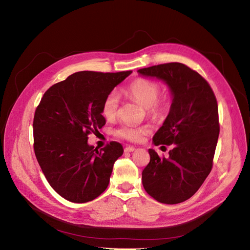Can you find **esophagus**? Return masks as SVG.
Segmentation results:
<instances>
[{"mask_svg": "<svg viewBox=\"0 0 250 250\" xmlns=\"http://www.w3.org/2000/svg\"><path fill=\"white\" fill-rule=\"evenodd\" d=\"M134 150H135V147H134V146H126V147L125 148V152H131V151H134Z\"/></svg>", "mask_w": 250, "mask_h": 250, "instance_id": "esophagus-1", "label": "esophagus"}]
</instances>
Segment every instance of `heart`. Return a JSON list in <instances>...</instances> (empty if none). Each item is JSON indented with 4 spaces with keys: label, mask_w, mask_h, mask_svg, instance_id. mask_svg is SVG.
I'll return each mask as SVG.
<instances>
[{
    "label": "heart",
    "mask_w": 250,
    "mask_h": 250,
    "mask_svg": "<svg viewBox=\"0 0 250 250\" xmlns=\"http://www.w3.org/2000/svg\"><path fill=\"white\" fill-rule=\"evenodd\" d=\"M160 94V86L146 79H137L127 86L125 95L146 108L147 115L151 117L163 116L169 108V100L166 95ZM119 98L115 91H111L104 98L102 104V114L104 118L112 119L117 115ZM150 132L148 125H135L124 124L113 131L114 135L132 142L141 141L144 136Z\"/></svg>",
    "instance_id": "1"
}]
</instances>
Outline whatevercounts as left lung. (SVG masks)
<instances>
[{"label": "left lung", "mask_w": 250, "mask_h": 250, "mask_svg": "<svg viewBox=\"0 0 250 250\" xmlns=\"http://www.w3.org/2000/svg\"><path fill=\"white\" fill-rule=\"evenodd\" d=\"M138 72L162 80L172 94L169 114L152 138L155 146L172 149L167 159L148 149L150 161L142 171V185L159 203L180 204L195 194L212 170L220 130L216 96L210 84L183 63L159 64Z\"/></svg>", "instance_id": "left-lung-1"}]
</instances>
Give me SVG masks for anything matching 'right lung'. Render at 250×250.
I'll list each match as a JSON object with an SVG mask.
<instances>
[{"instance_id": "1", "label": "right lung", "mask_w": 250, "mask_h": 250, "mask_svg": "<svg viewBox=\"0 0 250 250\" xmlns=\"http://www.w3.org/2000/svg\"><path fill=\"white\" fill-rule=\"evenodd\" d=\"M132 74L78 71L45 91L33 120L34 151L38 164L60 196L87 203L107 189L115 161L124 154L111 141L98 150L88 135L106 125L102 104L107 94Z\"/></svg>"}]
</instances>
